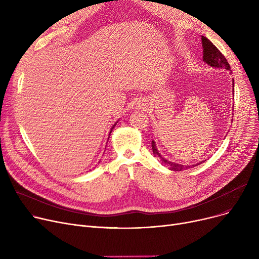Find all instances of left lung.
I'll return each instance as SVG.
<instances>
[{"label": "left lung", "instance_id": "obj_1", "mask_svg": "<svg viewBox=\"0 0 259 259\" xmlns=\"http://www.w3.org/2000/svg\"><path fill=\"white\" fill-rule=\"evenodd\" d=\"M201 43H202V48H203V57H202L203 62L207 63L211 67L220 68V69L229 70L230 73H231V67H230L227 59L224 57V54L212 44L211 40H209L206 36H201ZM232 83H233V80H232ZM233 87H234V83H233ZM151 146H152L153 154L155 155V157L159 158L160 164L169 166L170 170L182 171L185 168H188L187 166H184V165H181V164H174V162H171V161H169V160H167V159H165L164 157H162L160 155V153L158 152V150H157L154 140L152 141ZM199 164H201V162H197V164H195L193 166L195 167V166H197Z\"/></svg>", "mask_w": 259, "mask_h": 259}]
</instances>
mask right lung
Returning <instances> with one entry per match:
<instances>
[{"instance_id":"1","label":"right lung","mask_w":259,"mask_h":259,"mask_svg":"<svg viewBox=\"0 0 259 259\" xmlns=\"http://www.w3.org/2000/svg\"><path fill=\"white\" fill-rule=\"evenodd\" d=\"M116 122H117V121H116ZM116 122H115V124H114V125H113V127H112V128H111V130H110V133H111V132H112V129H113V128H114V126H115V125H116Z\"/></svg>"}]
</instances>
